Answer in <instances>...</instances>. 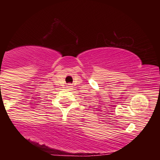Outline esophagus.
<instances>
[{
    "instance_id": "esophagus-1",
    "label": "esophagus",
    "mask_w": 160,
    "mask_h": 160,
    "mask_svg": "<svg viewBox=\"0 0 160 160\" xmlns=\"http://www.w3.org/2000/svg\"><path fill=\"white\" fill-rule=\"evenodd\" d=\"M67 87H68V89H71V87H72V86H71V84H69V85Z\"/></svg>"
}]
</instances>
